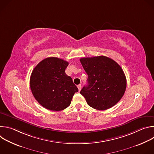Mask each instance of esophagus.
<instances>
[{"label": "esophagus", "instance_id": "1", "mask_svg": "<svg viewBox=\"0 0 154 154\" xmlns=\"http://www.w3.org/2000/svg\"><path fill=\"white\" fill-rule=\"evenodd\" d=\"M77 88L79 89V91H80L81 90V88H82V85L81 84H79L77 85Z\"/></svg>", "mask_w": 154, "mask_h": 154}]
</instances>
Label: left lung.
I'll return each instance as SVG.
<instances>
[{"instance_id":"obj_1","label":"left lung","mask_w":154,"mask_h":154,"mask_svg":"<svg viewBox=\"0 0 154 154\" xmlns=\"http://www.w3.org/2000/svg\"><path fill=\"white\" fill-rule=\"evenodd\" d=\"M88 75L87 85L80 92L91 107L105 110L116 105L126 89L125 75L120 66L105 56L80 59Z\"/></svg>"}]
</instances>
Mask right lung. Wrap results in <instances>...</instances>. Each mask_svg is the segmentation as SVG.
Returning a JSON list of instances; mask_svg holds the SVG:
<instances>
[{
  "mask_svg": "<svg viewBox=\"0 0 154 154\" xmlns=\"http://www.w3.org/2000/svg\"><path fill=\"white\" fill-rule=\"evenodd\" d=\"M69 63L57 57L40 61L33 70L30 80L32 93L43 107L61 111L71 104L77 87L65 73Z\"/></svg>",
  "mask_w": 154,
  "mask_h": 154,
  "instance_id": "1",
  "label": "right lung"
}]
</instances>
